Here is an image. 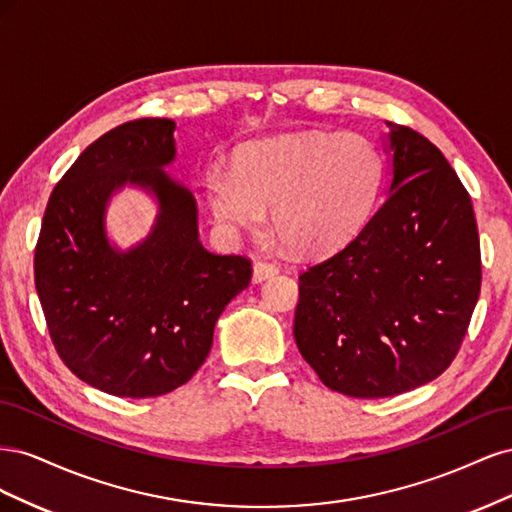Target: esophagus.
<instances>
[{"instance_id": "esophagus-1", "label": "esophagus", "mask_w": 512, "mask_h": 512, "mask_svg": "<svg viewBox=\"0 0 512 512\" xmlns=\"http://www.w3.org/2000/svg\"><path fill=\"white\" fill-rule=\"evenodd\" d=\"M277 273H280V267L273 265V262H267V260H258L256 265H254L252 280H254V284H260V282L269 280V277H273V275H277Z\"/></svg>"}]
</instances>
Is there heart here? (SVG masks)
I'll use <instances>...</instances> for the list:
<instances>
[{
    "label": "heart",
    "mask_w": 512,
    "mask_h": 512,
    "mask_svg": "<svg viewBox=\"0 0 512 512\" xmlns=\"http://www.w3.org/2000/svg\"><path fill=\"white\" fill-rule=\"evenodd\" d=\"M382 158L361 134L299 132L245 145L235 173L209 168L207 203L222 226L273 230L290 250L327 254L359 235L376 209Z\"/></svg>",
    "instance_id": "1"
}]
</instances>
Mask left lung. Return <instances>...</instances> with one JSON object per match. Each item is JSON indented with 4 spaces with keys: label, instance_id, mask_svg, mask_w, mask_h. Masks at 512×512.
I'll return each instance as SVG.
<instances>
[{
    "label": "left lung",
    "instance_id": "8db88e82",
    "mask_svg": "<svg viewBox=\"0 0 512 512\" xmlns=\"http://www.w3.org/2000/svg\"><path fill=\"white\" fill-rule=\"evenodd\" d=\"M386 128L389 196L346 247L299 275L292 331L324 386L361 399L436 380L457 356L480 294L468 190L423 134Z\"/></svg>",
    "mask_w": 512,
    "mask_h": 512
}]
</instances>
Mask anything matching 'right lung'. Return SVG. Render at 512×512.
<instances>
[{"mask_svg": "<svg viewBox=\"0 0 512 512\" xmlns=\"http://www.w3.org/2000/svg\"><path fill=\"white\" fill-rule=\"evenodd\" d=\"M175 121L136 119L100 136L61 177L34 256L42 312L61 361L108 395L158 397L205 363L224 307L252 280L245 256L198 239L196 200L170 179ZM126 182L151 191L159 218L128 253L107 243L105 205Z\"/></svg>", "mask_w": 512, "mask_h": 512, "instance_id": "obj_1", "label": "right lung"}]
</instances>
